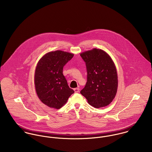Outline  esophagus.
Wrapping results in <instances>:
<instances>
[{"instance_id": "obj_1", "label": "esophagus", "mask_w": 152, "mask_h": 152, "mask_svg": "<svg viewBox=\"0 0 152 152\" xmlns=\"http://www.w3.org/2000/svg\"><path fill=\"white\" fill-rule=\"evenodd\" d=\"M74 92H75V93H78V92H80V89H79L78 88H74Z\"/></svg>"}]
</instances>
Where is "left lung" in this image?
Wrapping results in <instances>:
<instances>
[{
    "label": "left lung",
    "mask_w": 152,
    "mask_h": 152,
    "mask_svg": "<svg viewBox=\"0 0 152 152\" xmlns=\"http://www.w3.org/2000/svg\"><path fill=\"white\" fill-rule=\"evenodd\" d=\"M80 56L86 64L87 82L81 94L96 108L110 104L116 96L118 74L114 62L105 51L93 48Z\"/></svg>",
    "instance_id": "1"
}]
</instances>
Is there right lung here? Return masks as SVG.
Instances as JSON below:
<instances>
[{"label":"right lung","instance_id":"obj_1","mask_svg":"<svg viewBox=\"0 0 152 152\" xmlns=\"http://www.w3.org/2000/svg\"><path fill=\"white\" fill-rule=\"evenodd\" d=\"M74 54L61 50L45 54L38 61L34 72V86L39 99L51 108H61L74 92L68 87L63 66Z\"/></svg>","mask_w":152,"mask_h":152}]
</instances>
